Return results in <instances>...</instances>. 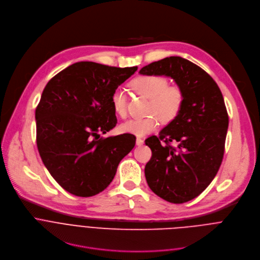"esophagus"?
<instances>
[{"instance_id":"obj_1","label":"esophagus","mask_w":260,"mask_h":260,"mask_svg":"<svg viewBox=\"0 0 260 260\" xmlns=\"http://www.w3.org/2000/svg\"><path fill=\"white\" fill-rule=\"evenodd\" d=\"M136 144H137L138 146H142V145L144 144V140H143V139H141V138H137V140H136Z\"/></svg>"}]
</instances>
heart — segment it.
Listing matches in <instances>:
<instances>
[{
    "label": "heart",
    "mask_w": 260,
    "mask_h": 260,
    "mask_svg": "<svg viewBox=\"0 0 260 260\" xmlns=\"http://www.w3.org/2000/svg\"><path fill=\"white\" fill-rule=\"evenodd\" d=\"M131 86L138 93L150 99L148 112L153 114L124 121L119 125L121 133L143 137L157 129L159 118L164 122H171L179 115L184 103V93L178 86H169L167 78L155 75L141 76L134 79ZM111 104L117 115L125 116L126 94L122 87L114 89Z\"/></svg>",
    "instance_id": "heart-1"
}]
</instances>
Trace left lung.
Instances as JSON below:
<instances>
[{
    "label": "left lung",
    "instance_id": "left-lung-1",
    "mask_svg": "<svg viewBox=\"0 0 260 260\" xmlns=\"http://www.w3.org/2000/svg\"><path fill=\"white\" fill-rule=\"evenodd\" d=\"M139 73L170 77L184 93L179 115L160 131L159 137L145 141L152 151L145 177L159 198L174 204L186 203L209 186L223 158L229 128L223 95L206 71L180 56L151 62ZM171 141L176 147L169 145Z\"/></svg>",
    "mask_w": 260,
    "mask_h": 260
}]
</instances>
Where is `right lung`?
Returning <instances> with one entry per match:
<instances>
[{"label": "right lung", "instance_id": "1", "mask_svg": "<svg viewBox=\"0 0 260 260\" xmlns=\"http://www.w3.org/2000/svg\"><path fill=\"white\" fill-rule=\"evenodd\" d=\"M137 70L79 61L45 86L35 113L37 146L44 166L68 192L82 198L102 192L135 147L131 134L100 137L117 123L111 95Z\"/></svg>", "mask_w": 260, "mask_h": 260}]
</instances>
